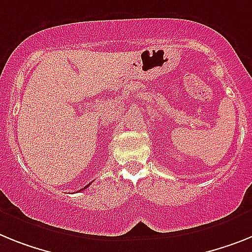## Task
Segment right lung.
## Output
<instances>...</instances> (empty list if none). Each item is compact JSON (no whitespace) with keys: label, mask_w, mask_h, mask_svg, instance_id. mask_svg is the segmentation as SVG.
<instances>
[{"label":"right lung","mask_w":252,"mask_h":252,"mask_svg":"<svg viewBox=\"0 0 252 252\" xmlns=\"http://www.w3.org/2000/svg\"><path fill=\"white\" fill-rule=\"evenodd\" d=\"M88 186H90V185H87V186H86V187H84V188H82V189H80V191H83V189H86V188H87V187H88Z\"/></svg>","instance_id":"obj_1"}]
</instances>
